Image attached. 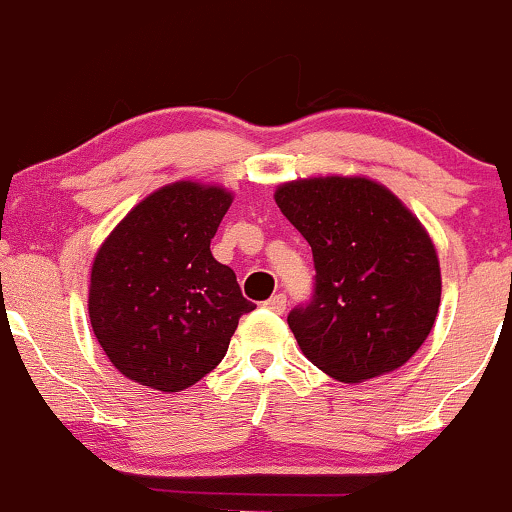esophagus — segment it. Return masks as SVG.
Segmentation results:
<instances>
[{"label":"esophagus","instance_id":"1","mask_svg":"<svg viewBox=\"0 0 512 512\" xmlns=\"http://www.w3.org/2000/svg\"><path fill=\"white\" fill-rule=\"evenodd\" d=\"M264 308L272 310L276 315H281L286 310V296L284 293H276V296H272L267 303H264Z\"/></svg>","mask_w":512,"mask_h":512}]
</instances>
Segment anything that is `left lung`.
Listing matches in <instances>:
<instances>
[{
  "mask_svg": "<svg viewBox=\"0 0 512 512\" xmlns=\"http://www.w3.org/2000/svg\"><path fill=\"white\" fill-rule=\"evenodd\" d=\"M274 199L313 250L315 296L289 313L305 358L339 383L404 366L440 305L438 252L421 221L363 175L291 180Z\"/></svg>",
  "mask_w": 512,
  "mask_h": 512,
  "instance_id": "obj_1",
  "label": "left lung"
}]
</instances>
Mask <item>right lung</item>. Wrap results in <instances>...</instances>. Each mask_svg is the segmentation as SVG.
<instances>
[{
    "instance_id": "right-lung-1",
    "label": "right lung",
    "mask_w": 512,
    "mask_h": 512,
    "mask_svg": "<svg viewBox=\"0 0 512 512\" xmlns=\"http://www.w3.org/2000/svg\"><path fill=\"white\" fill-rule=\"evenodd\" d=\"M233 195L178 180L144 197L93 257L88 317L105 356L134 383L180 392L226 356L245 301L209 245Z\"/></svg>"
}]
</instances>
